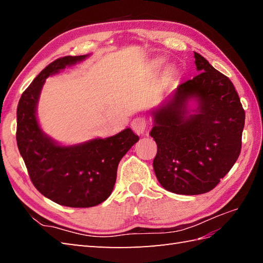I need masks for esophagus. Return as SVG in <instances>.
<instances>
[{
    "label": "esophagus",
    "instance_id": "1",
    "mask_svg": "<svg viewBox=\"0 0 263 263\" xmlns=\"http://www.w3.org/2000/svg\"><path fill=\"white\" fill-rule=\"evenodd\" d=\"M131 126L133 128V131L138 133V135H142V133L146 131L147 122H146V120L143 119V117L139 116V117H136V119L132 120Z\"/></svg>",
    "mask_w": 263,
    "mask_h": 263
}]
</instances>
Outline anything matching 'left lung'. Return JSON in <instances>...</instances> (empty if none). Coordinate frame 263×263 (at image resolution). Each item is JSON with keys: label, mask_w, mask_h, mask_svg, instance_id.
Segmentation results:
<instances>
[{"label": "left lung", "mask_w": 263, "mask_h": 263, "mask_svg": "<svg viewBox=\"0 0 263 263\" xmlns=\"http://www.w3.org/2000/svg\"><path fill=\"white\" fill-rule=\"evenodd\" d=\"M194 58L200 73L150 111L156 177L167 191L185 195L211 191L231 171L245 122L232 81L202 55L194 52Z\"/></svg>", "instance_id": "1"}]
</instances>
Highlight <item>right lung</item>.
Wrapping results in <instances>:
<instances>
[{
	"label": "right lung",
	"mask_w": 263,
	"mask_h": 263,
	"mask_svg": "<svg viewBox=\"0 0 263 263\" xmlns=\"http://www.w3.org/2000/svg\"><path fill=\"white\" fill-rule=\"evenodd\" d=\"M89 55L65 57L47 65L21 95L16 109V143L32 184L44 197L72 208L95 206L109 197L120 160L139 140L130 127L74 144L60 143L43 131L37 106L44 83Z\"/></svg>",
	"instance_id": "obj_1"
}]
</instances>
